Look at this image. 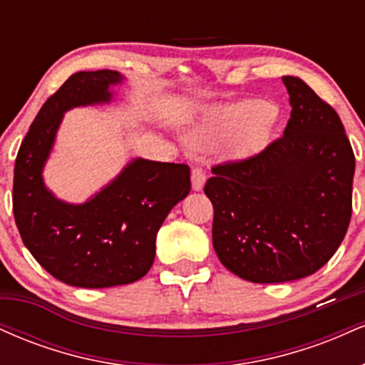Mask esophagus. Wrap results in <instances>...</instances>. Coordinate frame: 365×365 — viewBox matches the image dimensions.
<instances>
[{
  "label": "esophagus",
  "instance_id": "34e87169",
  "mask_svg": "<svg viewBox=\"0 0 365 365\" xmlns=\"http://www.w3.org/2000/svg\"><path fill=\"white\" fill-rule=\"evenodd\" d=\"M204 183H206V173H204L202 168L195 166V168L192 170V188L197 192L202 190Z\"/></svg>",
  "mask_w": 365,
  "mask_h": 365
}]
</instances>
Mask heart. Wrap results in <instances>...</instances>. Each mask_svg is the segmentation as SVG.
<instances>
[{
	"mask_svg": "<svg viewBox=\"0 0 365 365\" xmlns=\"http://www.w3.org/2000/svg\"><path fill=\"white\" fill-rule=\"evenodd\" d=\"M274 116L271 106L261 101H240L209 110L188 133L195 148H215L233 136L228 154L247 159L259 154L273 135Z\"/></svg>",
	"mask_w": 365,
	"mask_h": 365,
	"instance_id": "b5f03b06",
	"label": "heart"
}]
</instances>
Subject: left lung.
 Wrapping results in <instances>:
<instances>
[{
	"label": "left lung",
	"mask_w": 365,
	"mask_h": 365,
	"mask_svg": "<svg viewBox=\"0 0 365 365\" xmlns=\"http://www.w3.org/2000/svg\"><path fill=\"white\" fill-rule=\"evenodd\" d=\"M290 120L282 139L212 168V245L226 269L252 283L316 273L349 230L355 156L338 113L287 75Z\"/></svg>",
	"instance_id": "8db88e82"
}]
</instances>
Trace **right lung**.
<instances>
[{"mask_svg":"<svg viewBox=\"0 0 365 365\" xmlns=\"http://www.w3.org/2000/svg\"><path fill=\"white\" fill-rule=\"evenodd\" d=\"M121 82L123 75L113 70L73 73L37 113L16 154L14 215L20 237L49 274L72 287L108 288L148 274L163 221L190 192L187 165L142 158L82 204L65 202L44 185L63 115L111 103V87Z\"/></svg>","mask_w":365,"mask_h":365,"instance_id":"right-lung-1","label":"right lung"}]
</instances>
